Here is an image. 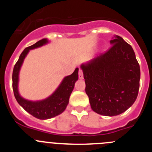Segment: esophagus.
I'll use <instances>...</instances> for the list:
<instances>
[{"mask_svg":"<svg viewBox=\"0 0 152 152\" xmlns=\"http://www.w3.org/2000/svg\"><path fill=\"white\" fill-rule=\"evenodd\" d=\"M78 77H79V79H80V80L84 78V75H83V72H82V70L81 69H79Z\"/></svg>","mask_w":152,"mask_h":152,"instance_id":"34e87169","label":"esophagus"}]
</instances>
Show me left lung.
I'll list each match as a JSON object with an SVG mask.
<instances>
[{"label": "left lung", "instance_id": "8db88e82", "mask_svg": "<svg viewBox=\"0 0 152 152\" xmlns=\"http://www.w3.org/2000/svg\"><path fill=\"white\" fill-rule=\"evenodd\" d=\"M104 54L80 64L85 91L91 109L103 116H114L127 110L136 100L140 67L131 45L114 36Z\"/></svg>", "mask_w": 152, "mask_h": 152}]
</instances>
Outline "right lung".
<instances>
[{
	"label": "right lung",
	"instance_id": "add662e5",
	"mask_svg": "<svg viewBox=\"0 0 152 152\" xmlns=\"http://www.w3.org/2000/svg\"><path fill=\"white\" fill-rule=\"evenodd\" d=\"M49 42L47 39H43L24 49L14 65L12 75L13 91L17 101L26 112L39 119H51L64 112L68 104L70 95L73 91L75 82L78 80L79 69L76 68L72 75L63 78L57 89L45 99L32 101L21 96L18 90L19 74L25 58L30 50L46 45Z\"/></svg>",
	"mask_w": 152,
	"mask_h": 152
}]
</instances>
